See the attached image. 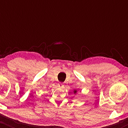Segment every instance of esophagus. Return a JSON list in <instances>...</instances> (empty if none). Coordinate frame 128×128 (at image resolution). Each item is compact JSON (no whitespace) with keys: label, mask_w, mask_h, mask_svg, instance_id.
Instances as JSON below:
<instances>
[{"label":"esophagus","mask_w":128,"mask_h":128,"mask_svg":"<svg viewBox=\"0 0 128 128\" xmlns=\"http://www.w3.org/2000/svg\"><path fill=\"white\" fill-rule=\"evenodd\" d=\"M58 86L60 88H62L64 86V83H61V82H59V83L58 84Z\"/></svg>","instance_id":"1"}]
</instances>
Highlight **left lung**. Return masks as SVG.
<instances>
[{
	"label": "left lung",
	"instance_id": "8db88e82",
	"mask_svg": "<svg viewBox=\"0 0 128 128\" xmlns=\"http://www.w3.org/2000/svg\"><path fill=\"white\" fill-rule=\"evenodd\" d=\"M77 92V91L76 90H74V94H76Z\"/></svg>",
	"mask_w": 128,
	"mask_h": 128
}]
</instances>
